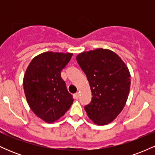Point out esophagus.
Returning <instances> with one entry per match:
<instances>
[{
	"mask_svg": "<svg viewBox=\"0 0 155 155\" xmlns=\"http://www.w3.org/2000/svg\"><path fill=\"white\" fill-rule=\"evenodd\" d=\"M74 97H75L76 99H79V92H76V93L74 94Z\"/></svg>",
	"mask_w": 155,
	"mask_h": 155,
	"instance_id": "1",
	"label": "esophagus"
}]
</instances>
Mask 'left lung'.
I'll use <instances>...</instances> for the list:
<instances>
[{
	"label": "left lung",
	"mask_w": 155,
	"mask_h": 155,
	"mask_svg": "<svg viewBox=\"0 0 155 155\" xmlns=\"http://www.w3.org/2000/svg\"><path fill=\"white\" fill-rule=\"evenodd\" d=\"M76 60L92 92L91 102L84 106L87 116L99 125L110 123L123 109L128 97V68L116 53L101 48L78 54Z\"/></svg>",
	"instance_id": "1"
}]
</instances>
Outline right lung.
I'll list each match as a JSON object with an SVG mask.
<instances>
[{"instance_id": "add662e5", "label": "right lung", "mask_w": 155, "mask_h": 155, "mask_svg": "<svg viewBox=\"0 0 155 155\" xmlns=\"http://www.w3.org/2000/svg\"><path fill=\"white\" fill-rule=\"evenodd\" d=\"M72 55L42 53L32 60L25 74L23 87L28 104L35 115L48 123L63 116L74 102L61 78V71Z\"/></svg>"}]
</instances>
